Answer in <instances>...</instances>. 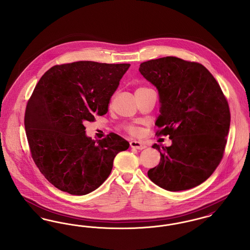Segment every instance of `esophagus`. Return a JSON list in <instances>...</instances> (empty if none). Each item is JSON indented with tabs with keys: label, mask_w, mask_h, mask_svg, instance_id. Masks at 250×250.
Segmentation results:
<instances>
[{
	"label": "esophagus",
	"mask_w": 250,
	"mask_h": 250,
	"mask_svg": "<svg viewBox=\"0 0 250 250\" xmlns=\"http://www.w3.org/2000/svg\"><path fill=\"white\" fill-rule=\"evenodd\" d=\"M130 146L132 148H135V149H138V150H143L146 148V145L145 143L143 142H138V141H131Z\"/></svg>",
	"instance_id": "34e87169"
}]
</instances>
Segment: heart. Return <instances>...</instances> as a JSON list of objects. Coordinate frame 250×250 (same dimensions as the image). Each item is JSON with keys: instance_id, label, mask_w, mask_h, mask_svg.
I'll list each match as a JSON object with an SVG mask.
<instances>
[{"instance_id": "1", "label": "heart", "mask_w": 250, "mask_h": 250, "mask_svg": "<svg viewBox=\"0 0 250 250\" xmlns=\"http://www.w3.org/2000/svg\"><path fill=\"white\" fill-rule=\"evenodd\" d=\"M146 89H148V88H146V87H141V88L137 89L136 92H141V91H144V90H146ZM124 128L127 131L128 133L132 134V135H137V134L139 133V129H138L135 125H125L124 126Z\"/></svg>"}]
</instances>
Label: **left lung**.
I'll list each match as a JSON object with an SVG mask.
<instances>
[{"mask_svg":"<svg viewBox=\"0 0 250 250\" xmlns=\"http://www.w3.org/2000/svg\"><path fill=\"white\" fill-rule=\"evenodd\" d=\"M139 70L159 94L155 135L172 141L161 149L152 146L161 157L148 177L168 191L201 185L219 165L229 129V107L219 84L201 63L172 56L142 62Z\"/></svg>","mask_w":250,"mask_h":250,"instance_id":"obj_1","label":"left lung"}]
</instances>
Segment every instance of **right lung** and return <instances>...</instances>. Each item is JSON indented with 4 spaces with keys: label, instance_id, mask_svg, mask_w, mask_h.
Segmentation results:
<instances>
[{
    "label": "right lung",
    "instance_id": "obj_1",
    "mask_svg": "<svg viewBox=\"0 0 250 250\" xmlns=\"http://www.w3.org/2000/svg\"><path fill=\"white\" fill-rule=\"evenodd\" d=\"M129 63L80 61L49 68L28 100L24 125L32 157L55 188L71 195L98 188L129 143L115 133L95 142L85 122L104 115Z\"/></svg>",
    "mask_w": 250,
    "mask_h": 250
}]
</instances>
